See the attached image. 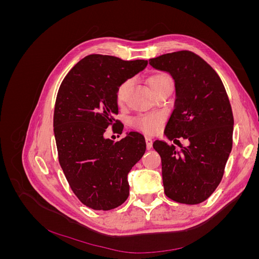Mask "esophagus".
Returning <instances> with one entry per match:
<instances>
[{
	"instance_id": "1",
	"label": "esophagus",
	"mask_w": 259,
	"mask_h": 259,
	"mask_svg": "<svg viewBox=\"0 0 259 259\" xmlns=\"http://www.w3.org/2000/svg\"><path fill=\"white\" fill-rule=\"evenodd\" d=\"M152 138L150 136H146V145H147V149L148 150H150L151 147H152Z\"/></svg>"
}]
</instances>
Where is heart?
<instances>
[{"label": "heart", "instance_id": "heart-1", "mask_svg": "<svg viewBox=\"0 0 259 259\" xmlns=\"http://www.w3.org/2000/svg\"><path fill=\"white\" fill-rule=\"evenodd\" d=\"M148 82H149V85H150L151 91L154 89L161 88V86H169L170 88L171 85L170 76L167 73H164V72L153 73L152 75H150V77H149ZM130 85H131V81L126 80L123 83H121L119 88H117L116 101L119 104H122L125 100V98H126V95L130 90ZM163 119L164 116L160 112L147 113V114H140L135 116L134 119H133L132 123L136 128L143 131L145 133H149V134H152V133H155L156 131L160 130Z\"/></svg>", "mask_w": 259, "mask_h": 259}]
</instances>
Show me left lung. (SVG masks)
I'll list each match as a JSON object with an SVG mask.
<instances>
[{
    "label": "left lung",
    "mask_w": 259,
    "mask_h": 259,
    "mask_svg": "<svg viewBox=\"0 0 259 259\" xmlns=\"http://www.w3.org/2000/svg\"><path fill=\"white\" fill-rule=\"evenodd\" d=\"M149 64L170 74L175 82L174 110L164 134L174 143L155 140L161 156L166 197L184 204H199L215 191L232 148L233 114L221 77L205 60L189 51L151 58Z\"/></svg>",
    "instance_id": "left-lung-1"
}]
</instances>
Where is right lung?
I'll return each mask as SVG.
<instances>
[{"mask_svg":"<svg viewBox=\"0 0 259 259\" xmlns=\"http://www.w3.org/2000/svg\"><path fill=\"white\" fill-rule=\"evenodd\" d=\"M147 65L93 54L61 82L54 111L58 159L77 199L93 209H112L128 198L127 175L146 151L145 138L130 132L114 143L104 134L119 124L113 117L119 113L117 88Z\"/></svg>","mask_w":259,"mask_h":259,"instance_id":"1","label":"right lung"}]
</instances>
